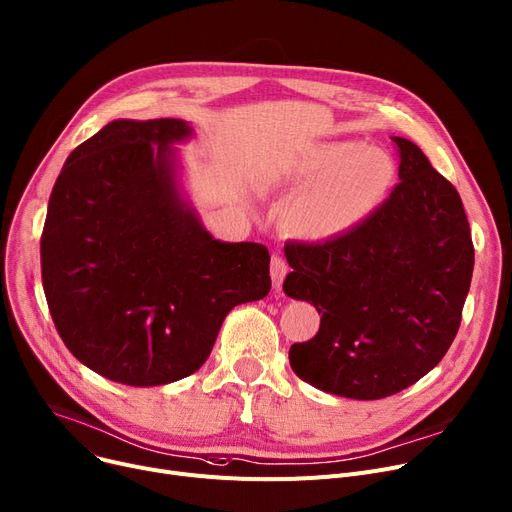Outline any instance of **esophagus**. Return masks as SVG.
<instances>
[{
	"label": "esophagus",
	"instance_id": "obj_1",
	"mask_svg": "<svg viewBox=\"0 0 512 512\" xmlns=\"http://www.w3.org/2000/svg\"><path fill=\"white\" fill-rule=\"evenodd\" d=\"M269 271H271V280H274V288L276 292L282 290V284H284V278L288 274V263L282 255L274 253L271 255V265H269Z\"/></svg>",
	"mask_w": 512,
	"mask_h": 512
}]
</instances>
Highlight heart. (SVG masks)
I'll return each mask as SVG.
<instances>
[{
    "label": "heart",
    "instance_id": "1",
    "mask_svg": "<svg viewBox=\"0 0 512 512\" xmlns=\"http://www.w3.org/2000/svg\"><path fill=\"white\" fill-rule=\"evenodd\" d=\"M395 164L387 152L352 142L313 148L294 166L290 183L302 187L288 208L292 232L325 241L360 224L389 193Z\"/></svg>",
    "mask_w": 512,
    "mask_h": 512
}]
</instances>
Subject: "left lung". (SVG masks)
<instances>
[{
  "instance_id": "obj_1",
  "label": "left lung",
  "mask_w": 512,
  "mask_h": 512,
  "mask_svg": "<svg viewBox=\"0 0 512 512\" xmlns=\"http://www.w3.org/2000/svg\"><path fill=\"white\" fill-rule=\"evenodd\" d=\"M399 183L352 230L288 243L290 298L321 315L290 366L313 387L350 399L395 395L451 348L473 274L471 230L457 189L410 140L393 138Z\"/></svg>"
}]
</instances>
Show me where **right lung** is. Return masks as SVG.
Here are the masks:
<instances>
[{"label":"right lung","instance_id":"1","mask_svg":"<svg viewBox=\"0 0 512 512\" xmlns=\"http://www.w3.org/2000/svg\"><path fill=\"white\" fill-rule=\"evenodd\" d=\"M189 133L181 119L113 121L70 154L51 191L49 313L67 350L115 383L189 377L228 311L271 290L263 245L214 241L185 210L168 144Z\"/></svg>","mask_w":512,"mask_h":512}]
</instances>
